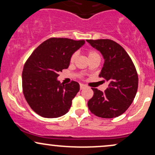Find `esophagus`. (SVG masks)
Wrapping results in <instances>:
<instances>
[{
    "label": "esophagus",
    "instance_id": "esophagus-1",
    "mask_svg": "<svg viewBox=\"0 0 155 155\" xmlns=\"http://www.w3.org/2000/svg\"><path fill=\"white\" fill-rule=\"evenodd\" d=\"M85 87L86 86H85L84 84H80V90H83Z\"/></svg>",
    "mask_w": 155,
    "mask_h": 155
}]
</instances>
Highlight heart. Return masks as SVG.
<instances>
[{
	"label": "heart",
	"mask_w": 155,
	"mask_h": 155,
	"mask_svg": "<svg viewBox=\"0 0 155 155\" xmlns=\"http://www.w3.org/2000/svg\"><path fill=\"white\" fill-rule=\"evenodd\" d=\"M88 58L89 59H91V58H96V57H99L98 54H97V52H96L95 51H93V50H90L88 51ZM76 53H74L71 55V59H70V61L71 63H74V60H75L76 58Z\"/></svg>",
	"instance_id": "obj_1"
}]
</instances>
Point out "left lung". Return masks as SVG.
<instances>
[{
	"label": "left lung",
	"mask_w": 155,
	"mask_h": 155,
	"mask_svg": "<svg viewBox=\"0 0 155 155\" xmlns=\"http://www.w3.org/2000/svg\"><path fill=\"white\" fill-rule=\"evenodd\" d=\"M102 54L104 59L100 77L108 83L103 92L96 88L88 101L90 111L101 118L120 116L130 106L138 90V78L136 67L124 48L110 39L87 40Z\"/></svg>",
	"instance_id": "1"
}]
</instances>
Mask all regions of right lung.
Listing matches in <instances>:
<instances>
[{"mask_svg": "<svg viewBox=\"0 0 155 155\" xmlns=\"http://www.w3.org/2000/svg\"><path fill=\"white\" fill-rule=\"evenodd\" d=\"M85 41L63 38L47 39L33 51L25 63L22 74V90L32 109L45 118L65 114L79 91V84L60 83L59 73L70 65L71 55Z\"/></svg>", "mask_w": 155, "mask_h": 155, "instance_id": "right-lung-1", "label": "right lung"}]
</instances>
